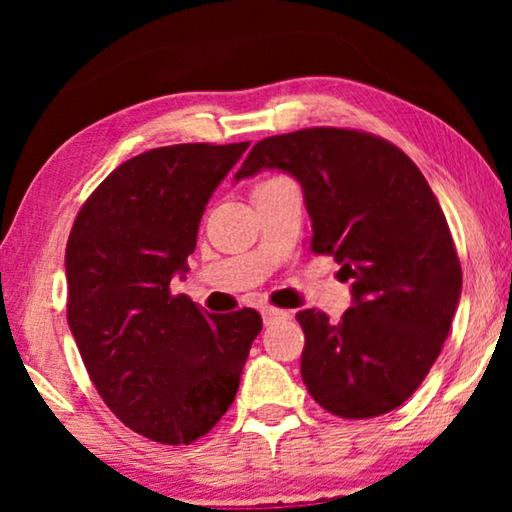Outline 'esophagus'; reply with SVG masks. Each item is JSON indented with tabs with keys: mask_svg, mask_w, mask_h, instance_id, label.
Here are the masks:
<instances>
[{
	"mask_svg": "<svg viewBox=\"0 0 512 512\" xmlns=\"http://www.w3.org/2000/svg\"><path fill=\"white\" fill-rule=\"evenodd\" d=\"M261 314H263L265 324H272V321L289 319V312H286V310H279V307H272V305H263V307H261Z\"/></svg>",
	"mask_w": 512,
	"mask_h": 512,
	"instance_id": "esophagus-1",
	"label": "esophagus"
}]
</instances>
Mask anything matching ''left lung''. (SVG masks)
<instances>
[{
  "label": "left lung",
  "mask_w": 512,
  "mask_h": 512,
  "mask_svg": "<svg viewBox=\"0 0 512 512\" xmlns=\"http://www.w3.org/2000/svg\"><path fill=\"white\" fill-rule=\"evenodd\" d=\"M282 170L303 186L314 254L352 279L338 324L296 314L300 375L331 415L368 419L415 394L450 333L461 296L452 233L419 167L387 139L345 128L275 135L249 151L235 181Z\"/></svg>",
  "instance_id": "left-lung-1"
}]
</instances>
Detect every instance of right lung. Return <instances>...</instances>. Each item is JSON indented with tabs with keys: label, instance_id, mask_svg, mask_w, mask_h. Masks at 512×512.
I'll use <instances>...</instances> for the list:
<instances>
[{
	"label": "right lung",
	"instance_id": "1",
	"mask_svg": "<svg viewBox=\"0 0 512 512\" xmlns=\"http://www.w3.org/2000/svg\"><path fill=\"white\" fill-rule=\"evenodd\" d=\"M247 146L139 153L95 188L69 233V331L109 410L156 443L188 445L214 429L263 328L251 307L209 314L170 291L209 198Z\"/></svg>",
	"mask_w": 512,
	"mask_h": 512
}]
</instances>
